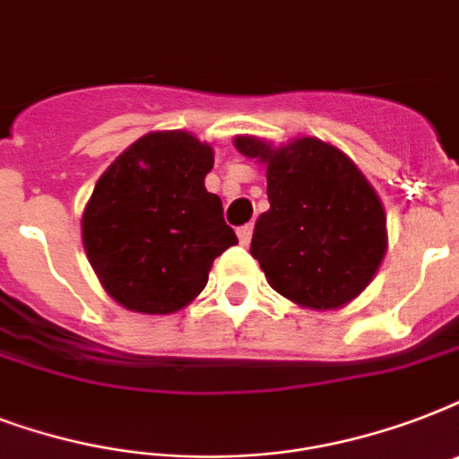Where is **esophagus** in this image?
I'll return each mask as SVG.
<instances>
[{
  "mask_svg": "<svg viewBox=\"0 0 459 459\" xmlns=\"http://www.w3.org/2000/svg\"><path fill=\"white\" fill-rule=\"evenodd\" d=\"M238 240H240L243 247H247L252 240V226H240V229H238Z\"/></svg>",
  "mask_w": 459,
  "mask_h": 459,
  "instance_id": "34e87169",
  "label": "esophagus"
}]
</instances>
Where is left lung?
Segmentation results:
<instances>
[{"label":"left lung","mask_w":459,"mask_h":459,"mask_svg":"<svg viewBox=\"0 0 459 459\" xmlns=\"http://www.w3.org/2000/svg\"><path fill=\"white\" fill-rule=\"evenodd\" d=\"M233 145L266 166L272 207L255 226L250 255L269 286L316 312L355 300L388 250L384 204L367 176L342 150L309 135L286 145L236 135Z\"/></svg>","instance_id":"1"}]
</instances>
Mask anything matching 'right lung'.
<instances>
[{
    "mask_svg": "<svg viewBox=\"0 0 459 459\" xmlns=\"http://www.w3.org/2000/svg\"><path fill=\"white\" fill-rule=\"evenodd\" d=\"M214 150L187 131H152L118 154L82 209V247L109 298L173 314L204 290L238 238L204 178Z\"/></svg>",
    "mask_w": 459,
    "mask_h": 459,
    "instance_id": "obj_1",
    "label": "right lung"
}]
</instances>
